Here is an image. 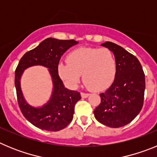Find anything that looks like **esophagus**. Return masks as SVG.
<instances>
[{
    "mask_svg": "<svg viewBox=\"0 0 157 157\" xmlns=\"http://www.w3.org/2000/svg\"><path fill=\"white\" fill-rule=\"evenodd\" d=\"M89 95H90V94H86V93H83V92L81 93V96H82V98H88Z\"/></svg>",
    "mask_w": 157,
    "mask_h": 157,
    "instance_id": "1",
    "label": "esophagus"
}]
</instances>
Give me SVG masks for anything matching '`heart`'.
Segmentation results:
<instances>
[{"instance_id": "obj_1", "label": "heart", "mask_w": 157, "mask_h": 157, "mask_svg": "<svg viewBox=\"0 0 157 157\" xmlns=\"http://www.w3.org/2000/svg\"><path fill=\"white\" fill-rule=\"evenodd\" d=\"M67 62H60L59 77L70 87H75L82 75L83 82L93 91L104 90L112 85L116 74V63L108 48H78L67 56Z\"/></svg>"}]
</instances>
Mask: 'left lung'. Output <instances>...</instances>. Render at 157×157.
I'll list each match as a JSON object with an SVG mask.
<instances>
[{
	"mask_svg": "<svg viewBox=\"0 0 157 157\" xmlns=\"http://www.w3.org/2000/svg\"><path fill=\"white\" fill-rule=\"evenodd\" d=\"M113 52L116 63L115 79L94 111L96 120L107 127L127 125L141 112L144 103L145 80L138 58L111 41L101 44Z\"/></svg>",
	"mask_w": 157,
	"mask_h": 157,
	"instance_id": "left-lung-1",
	"label": "left lung"
}]
</instances>
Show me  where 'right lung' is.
Masks as SVG:
<instances>
[{"mask_svg":"<svg viewBox=\"0 0 157 157\" xmlns=\"http://www.w3.org/2000/svg\"><path fill=\"white\" fill-rule=\"evenodd\" d=\"M75 40H59L48 37L34 49L27 52L20 59L15 71V86L18 104L24 117L37 128L48 131H59L65 128L73 119L75 105L81 99L80 93L64 87L58 74L57 67L61 56L69 48L77 45ZM41 65L48 68L54 90L51 99L39 108L30 105L25 100L20 86V78L24 70Z\"/></svg>","mask_w":157,"mask_h":157,"instance_id":"add662e5","label":"right lung"}]
</instances>
